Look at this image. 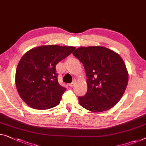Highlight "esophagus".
<instances>
[{"mask_svg":"<svg viewBox=\"0 0 146 146\" xmlns=\"http://www.w3.org/2000/svg\"><path fill=\"white\" fill-rule=\"evenodd\" d=\"M74 84H75V82H71V83L69 84V87H72V86H73Z\"/></svg>","mask_w":146,"mask_h":146,"instance_id":"esophagus-1","label":"esophagus"}]
</instances>
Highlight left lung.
<instances>
[{
  "label": "left lung",
  "instance_id": "1",
  "mask_svg": "<svg viewBox=\"0 0 146 146\" xmlns=\"http://www.w3.org/2000/svg\"><path fill=\"white\" fill-rule=\"evenodd\" d=\"M73 56L83 64L87 77L86 94L79 97L80 105L93 112L112 108L123 96L129 73L118 54L106 47H79Z\"/></svg>",
  "mask_w": 146,
  "mask_h": 146
}]
</instances>
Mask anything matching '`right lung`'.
I'll use <instances>...</instances> for the list:
<instances>
[{
    "mask_svg": "<svg viewBox=\"0 0 146 146\" xmlns=\"http://www.w3.org/2000/svg\"><path fill=\"white\" fill-rule=\"evenodd\" d=\"M73 46L46 45L32 48L22 56L16 72L21 98L36 110L58 106L66 88L59 84L56 65L72 53Z\"/></svg>",
    "mask_w": 146,
    "mask_h": 146,
    "instance_id": "right-lung-1",
    "label": "right lung"
}]
</instances>
